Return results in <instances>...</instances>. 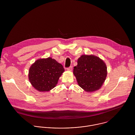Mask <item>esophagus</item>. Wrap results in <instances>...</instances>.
<instances>
[{
	"instance_id": "obj_1",
	"label": "esophagus",
	"mask_w": 135,
	"mask_h": 135,
	"mask_svg": "<svg viewBox=\"0 0 135 135\" xmlns=\"http://www.w3.org/2000/svg\"><path fill=\"white\" fill-rule=\"evenodd\" d=\"M67 70L69 71H72V66H70V67L67 68Z\"/></svg>"
}]
</instances>
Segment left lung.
Segmentation results:
<instances>
[{
  "mask_svg": "<svg viewBox=\"0 0 135 135\" xmlns=\"http://www.w3.org/2000/svg\"><path fill=\"white\" fill-rule=\"evenodd\" d=\"M73 73L79 86L86 91L99 89L103 84L107 75L105 63L93 55H82L74 67Z\"/></svg>",
  "mask_w": 135,
  "mask_h": 135,
  "instance_id": "left-lung-1",
  "label": "left lung"
}]
</instances>
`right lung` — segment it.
<instances>
[{
    "label": "right lung",
    "instance_id": "1",
    "mask_svg": "<svg viewBox=\"0 0 135 135\" xmlns=\"http://www.w3.org/2000/svg\"><path fill=\"white\" fill-rule=\"evenodd\" d=\"M64 71L62 65L54 59H39L30 68L29 80L37 90L48 91L56 86Z\"/></svg>",
    "mask_w": 135,
    "mask_h": 135
}]
</instances>
